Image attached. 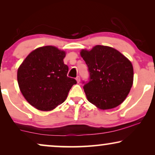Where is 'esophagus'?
<instances>
[{"instance_id": "34e87169", "label": "esophagus", "mask_w": 155, "mask_h": 155, "mask_svg": "<svg viewBox=\"0 0 155 155\" xmlns=\"http://www.w3.org/2000/svg\"><path fill=\"white\" fill-rule=\"evenodd\" d=\"M75 79H76V80H77L78 83H79V82H80V76H77Z\"/></svg>"}]
</instances>
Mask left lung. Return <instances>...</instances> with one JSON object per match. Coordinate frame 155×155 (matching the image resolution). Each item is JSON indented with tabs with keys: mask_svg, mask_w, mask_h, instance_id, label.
<instances>
[{
	"mask_svg": "<svg viewBox=\"0 0 155 155\" xmlns=\"http://www.w3.org/2000/svg\"><path fill=\"white\" fill-rule=\"evenodd\" d=\"M90 74L82 82L88 101L100 109H113L125 100L133 82V68L126 57L109 46L97 45L82 50Z\"/></svg>",
	"mask_w": 155,
	"mask_h": 155,
	"instance_id": "8db88e82",
	"label": "left lung"
}]
</instances>
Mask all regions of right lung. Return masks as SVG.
Here are the masks:
<instances>
[{
	"label": "right lung",
	"instance_id": "add662e5",
	"mask_svg": "<svg viewBox=\"0 0 155 155\" xmlns=\"http://www.w3.org/2000/svg\"><path fill=\"white\" fill-rule=\"evenodd\" d=\"M65 53L52 46L38 48L25 59L18 71V82L26 100L36 109L50 111L65 100L77 83L67 76Z\"/></svg>",
	"mask_w": 155,
	"mask_h": 155
}]
</instances>
